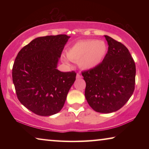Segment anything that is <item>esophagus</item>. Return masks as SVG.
<instances>
[{"label": "esophagus", "instance_id": "1", "mask_svg": "<svg viewBox=\"0 0 149 149\" xmlns=\"http://www.w3.org/2000/svg\"><path fill=\"white\" fill-rule=\"evenodd\" d=\"M81 75L80 74V73L77 72V79H81Z\"/></svg>", "mask_w": 149, "mask_h": 149}]
</instances>
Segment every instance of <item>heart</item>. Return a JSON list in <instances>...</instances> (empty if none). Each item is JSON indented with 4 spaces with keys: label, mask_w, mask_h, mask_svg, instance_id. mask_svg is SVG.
<instances>
[{
    "label": "heart",
    "mask_w": 149,
    "mask_h": 149,
    "mask_svg": "<svg viewBox=\"0 0 149 149\" xmlns=\"http://www.w3.org/2000/svg\"><path fill=\"white\" fill-rule=\"evenodd\" d=\"M107 53V46L97 39H87L77 42L67 51V57L73 62H79L85 69L95 68L102 62Z\"/></svg>",
    "instance_id": "obj_1"
}]
</instances>
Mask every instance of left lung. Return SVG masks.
Wrapping results in <instances>:
<instances>
[{"label":"left lung","instance_id":"obj_1","mask_svg":"<svg viewBox=\"0 0 149 149\" xmlns=\"http://www.w3.org/2000/svg\"><path fill=\"white\" fill-rule=\"evenodd\" d=\"M104 36L109 49L102 62L81 74L86 83L85 95L89 105L98 113H110L123 107L133 94L136 65L123 44Z\"/></svg>","mask_w":149,"mask_h":149}]
</instances>
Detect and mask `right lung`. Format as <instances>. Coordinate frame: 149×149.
<instances>
[{
  "instance_id": "obj_1",
  "label": "right lung",
  "mask_w": 149,
  "mask_h": 149,
  "mask_svg": "<svg viewBox=\"0 0 149 149\" xmlns=\"http://www.w3.org/2000/svg\"><path fill=\"white\" fill-rule=\"evenodd\" d=\"M70 36H46L32 40L18 53L12 78L20 102L40 116H50L64 107L76 79L74 71L57 69L59 58Z\"/></svg>"
}]
</instances>
